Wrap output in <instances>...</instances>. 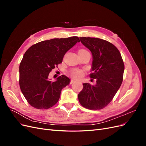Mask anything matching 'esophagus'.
I'll list each match as a JSON object with an SVG mask.
<instances>
[{"mask_svg":"<svg viewBox=\"0 0 146 146\" xmlns=\"http://www.w3.org/2000/svg\"><path fill=\"white\" fill-rule=\"evenodd\" d=\"M75 82H76V80H73V79H72V80H70V84H72V83H74Z\"/></svg>","mask_w":146,"mask_h":146,"instance_id":"34e87169","label":"esophagus"}]
</instances>
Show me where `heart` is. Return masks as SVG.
<instances>
[{
	"mask_svg": "<svg viewBox=\"0 0 146 146\" xmlns=\"http://www.w3.org/2000/svg\"><path fill=\"white\" fill-rule=\"evenodd\" d=\"M83 51H86V50L85 49H80L79 50V52H83ZM70 75H71L72 77L76 78H80L82 76L83 72L81 70L74 69L71 70V72H70Z\"/></svg>",
	"mask_w": 146,
	"mask_h": 146,
	"instance_id": "b5f03b06",
	"label": "heart"
}]
</instances>
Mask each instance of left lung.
<instances>
[{
    "instance_id": "8db88e82",
    "label": "left lung",
    "mask_w": 146,
    "mask_h": 146,
    "mask_svg": "<svg viewBox=\"0 0 146 146\" xmlns=\"http://www.w3.org/2000/svg\"><path fill=\"white\" fill-rule=\"evenodd\" d=\"M80 39L92 53L90 77L96 79V84H83V90L78 94L79 102L87 109H102L110 103L121 85L124 64L119 50L111 42L97 38Z\"/></svg>"
}]
</instances>
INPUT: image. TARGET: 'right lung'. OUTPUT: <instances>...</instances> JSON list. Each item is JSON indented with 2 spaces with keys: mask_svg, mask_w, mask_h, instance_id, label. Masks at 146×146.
Returning a JSON list of instances; mask_svg holds the SVG:
<instances>
[{
  "mask_svg": "<svg viewBox=\"0 0 146 146\" xmlns=\"http://www.w3.org/2000/svg\"><path fill=\"white\" fill-rule=\"evenodd\" d=\"M79 42L77 36L54 38L35 44L25 52L19 66V86L31 106L44 110L58 102L61 90L69 85L70 79L62 75L51 82L48 75L62 63L66 53Z\"/></svg>",
  "mask_w": 146,
  "mask_h": 146,
  "instance_id": "add662e5",
  "label": "right lung"
}]
</instances>
